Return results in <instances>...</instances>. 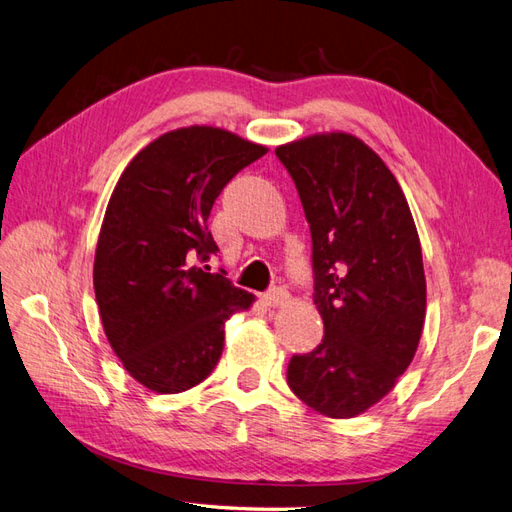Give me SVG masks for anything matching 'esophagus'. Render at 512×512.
I'll list each match as a JSON object with an SVG mask.
<instances>
[{"label":"esophagus","mask_w":512,"mask_h":512,"mask_svg":"<svg viewBox=\"0 0 512 512\" xmlns=\"http://www.w3.org/2000/svg\"><path fill=\"white\" fill-rule=\"evenodd\" d=\"M287 298H290V294H287L283 287H272L270 292L261 296V303H264L266 307H281L287 303Z\"/></svg>","instance_id":"34e87169"}]
</instances>
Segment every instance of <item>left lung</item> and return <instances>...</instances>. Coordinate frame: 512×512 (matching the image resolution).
Instances as JSON below:
<instances>
[{
  "label": "left lung",
  "mask_w": 512,
  "mask_h": 512,
  "mask_svg": "<svg viewBox=\"0 0 512 512\" xmlns=\"http://www.w3.org/2000/svg\"><path fill=\"white\" fill-rule=\"evenodd\" d=\"M311 231L313 303L322 342L287 365L313 411L355 417L409 368L426 318L422 246L396 177L368 144L320 134L283 144Z\"/></svg>",
  "instance_id": "8db88e82"
}]
</instances>
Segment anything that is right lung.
Returning <instances> with one entry per match:
<instances>
[{
    "label": "right lung",
    "instance_id": "right-lung-1",
    "mask_svg": "<svg viewBox=\"0 0 512 512\" xmlns=\"http://www.w3.org/2000/svg\"><path fill=\"white\" fill-rule=\"evenodd\" d=\"M266 147L225 129L186 127L144 147L116 183L95 255V296L125 370L157 393L203 383L225 348V322L253 294L207 272L218 246L207 218L222 188Z\"/></svg>",
    "mask_w": 512,
    "mask_h": 512
}]
</instances>
